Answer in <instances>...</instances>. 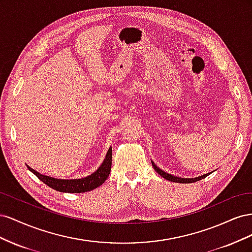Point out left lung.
Wrapping results in <instances>:
<instances>
[{"label":"left lung","instance_id":"left-lung-1","mask_svg":"<svg viewBox=\"0 0 252 252\" xmlns=\"http://www.w3.org/2000/svg\"><path fill=\"white\" fill-rule=\"evenodd\" d=\"M151 163H152V166H154L155 170H156L159 175H161V177H163L164 179L168 180V181H171V182H177V183H194V182H197V181H200V180H202V179H205L206 177H208V175H209V173H206V174H204V175H201V177H197V178H194V179H183V178L175 177V175H172V174L166 173V172H164L163 170L159 169L158 167L154 162H151Z\"/></svg>","mask_w":252,"mask_h":252}]
</instances>
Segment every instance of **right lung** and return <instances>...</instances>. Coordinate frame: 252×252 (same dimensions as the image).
<instances>
[{
    "instance_id": "right-lung-1",
    "label": "right lung",
    "mask_w": 252,
    "mask_h": 252,
    "mask_svg": "<svg viewBox=\"0 0 252 252\" xmlns=\"http://www.w3.org/2000/svg\"><path fill=\"white\" fill-rule=\"evenodd\" d=\"M111 147L109 148L107 155L104 159L103 164L100 166L95 172L93 174L88 175L86 178L83 179H74V180H59L55 178L46 177V175H43L35 170L32 169L27 165L28 169L34 173L37 178H39L43 183H45L47 186L50 188L58 190L60 192H70V193H81V192H86L90 191V190H94V188L101 186L103 183L107 180L108 175L111 170Z\"/></svg>"
}]
</instances>
